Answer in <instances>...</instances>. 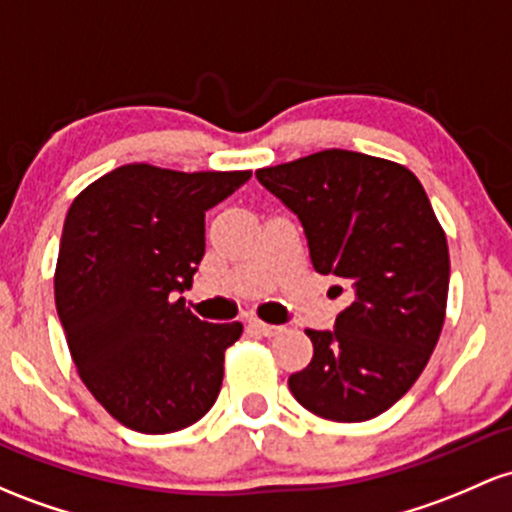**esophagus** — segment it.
<instances>
[{
	"mask_svg": "<svg viewBox=\"0 0 512 512\" xmlns=\"http://www.w3.org/2000/svg\"><path fill=\"white\" fill-rule=\"evenodd\" d=\"M250 328L257 330L260 335H265V338H274V335L282 333V325H269V323H262V320L257 318H250Z\"/></svg>",
	"mask_w": 512,
	"mask_h": 512,
	"instance_id": "34e87169",
	"label": "esophagus"
}]
</instances>
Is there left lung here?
Masks as SVG:
<instances>
[{
    "mask_svg": "<svg viewBox=\"0 0 512 512\" xmlns=\"http://www.w3.org/2000/svg\"><path fill=\"white\" fill-rule=\"evenodd\" d=\"M255 177L299 216L316 272L352 294L335 330H306L313 359L289 376L291 393L325 420L376 418L423 374L445 323L447 238L423 184L396 162L335 148Z\"/></svg>",
    "mask_w": 512,
    "mask_h": 512,
    "instance_id": "1",
    "label": "left lung"
}]
</instances>
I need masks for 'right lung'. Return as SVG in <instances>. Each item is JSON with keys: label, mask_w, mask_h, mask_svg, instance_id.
Listing matches in <instances>:
<instances>
[{"label": "right lung", "mask_w": 512, "mask_h": 512, "mask_svg": "<svg viewBox=\"0 0 512 512\" xmlns=\"http://www.w3.org/2000/svg\"><path fill=\"white\" fill-rule=\"evenodd\" d=\"M252 172L123 165L72 201L55 267V306L77 372L126 428L165 435L216 403L240 323H206L174 296L206 250V211Z\"/></svg>", "instance_id": "right-lung-1"}]
</instances>
